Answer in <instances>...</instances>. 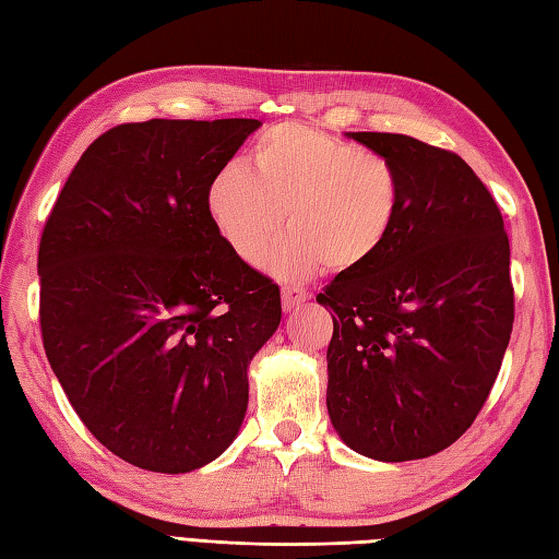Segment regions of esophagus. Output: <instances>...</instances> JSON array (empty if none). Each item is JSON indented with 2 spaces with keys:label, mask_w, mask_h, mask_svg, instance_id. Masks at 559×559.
<instances>
[{
  "label": "esophagus",
  "mask_w": 559,
  "mask_h": 559,
  "mask_svg": "<svg viewBox=\"0 0 559 559\" xmlns=\"http://www.w3.org/2000/svg\"><path fill=\"white\" fill-rule=\"evenodd\" d=\"M311 299V294L304 287H296V284H284L282 287V306L284 311H294L296 306H301Z\"/></svg>",
  "instance_id": "obj_1"
}]
</instances>
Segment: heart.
<instances>
[{"instance_id": "1", "label": "heart", "mask_w": 559, "mask_h": 559, "mask_svg": "<svg viewBox=\"0 0 559 559\" xmlns=\"http://www.w3.org/2000/svg\"><path fill=\"white\" fill-rule=\"evenodd\" d=\"M253 170L226 164L207 188L216 231L248 265L280 236L270 270L306 277L359 270L381 253L403 212V178L389 156L304 122L272 124L250 150Z\"/></svg>"}]
</instances>
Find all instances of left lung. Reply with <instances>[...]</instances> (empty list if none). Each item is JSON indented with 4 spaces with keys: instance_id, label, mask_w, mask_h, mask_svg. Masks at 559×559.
I'll return each mask as SVG.
<instances>
[{
    "instance_id": "left-lung-1",
    "label": "left lung",
    "mask_w": 559,
    "mask_h": 559,
    "mask_svg": "<svg viewBox=\"0 0 559 559\" xmlns=\"http://www.w3.org/2000/svg\"><path fill=\"white\" fill-rule=\"evenodd\" d=\"M347 136L401 170L403 212L371 263L316 296L333 309L328 415L361 455L427 459L465 435L502 367L514 325L509 236L459 154L407 134Z\"/></svg>"
}]
</instances>
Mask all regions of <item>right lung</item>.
<instances>
[{
    "mask_svg": "<svg viewBox=\"0 0 559 559\" xmlns=\"http://www.w3.org/2000/svg\"><path fill=\"white\" fill-rule=\"evenodd\" d=\"M260 120H146L79 158L38 248L40 333L74 413L136 468L190 473L248 407V364L282 318L207 210L216 170Z\"/></svg>",
    "mask_w": 559,
    "mask_h": 559,
    "instance_id": "right-lung-1",
    "label": "right lung"
}]
</instances>
